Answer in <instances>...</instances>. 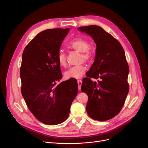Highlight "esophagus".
<instances>
[{
  "label": "esophagus",
  "instance_id": "obj_1",
  "mask_svg": "<svg viewBox=\"0 0 148 148\" xmlns=\"http://www.w3.org/2000/svg\"><path fill=\"white\" fill-rule=\"evenodd\" d=\"M77 83H78V90H81V87L82 85V81L79 79L77 81Z\"/></svg>",
  "mask_w": 148,
  "mask_h": 148
}]
</instances>
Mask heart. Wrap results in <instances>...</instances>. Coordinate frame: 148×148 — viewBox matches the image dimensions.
Segmentation results:
<instances>
[{
    "mask_svg": "<svg viewBox=\"0 0 148 148\" xmlns=\"http://www.w3.org/2000/svg\"><path fill=\"white\" fill-rule=\"evenodd\" d=\"M67 47L69 49L74 50L81 53V60L86 61H90L92 57V53L88 48V41L82 38H76L70 41L67 45ZM57 61L61 67H66L67 60L66 54L61 51L57 54ZM87 70V67L84 64L77 66H73L70 68L64 73V77L67 79L80 78Z\"/></svg>",
    "mask_w": 148,
    "mask_h": 148,
    "instance_id": "obj_1",
    "label": "heart"
}]
</instances>
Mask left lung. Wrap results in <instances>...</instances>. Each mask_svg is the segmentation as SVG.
<instances>
[{
  "instance_id": "left-lung-1",
  "label": "left lung",
  "mask_w": 148,
  "mask_h": 148,
  "mask_svg": "<svg viewBox=\"0 0 148 148\" xmlns=\"http://www.w3.org/2000/svg\"><path fill=\"white\" fill-rule=\"evenodd\" d=\"M78 29L90 35L96 44L95 61L82 79L81 91L88 97L86 110L93 119H112L122 110L129 92V66L119 42L95 25ZM91 77L99 79L97 82Z\"/></svg>"
}]
</instances>
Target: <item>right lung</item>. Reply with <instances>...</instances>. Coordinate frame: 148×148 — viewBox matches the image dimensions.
<instances>
[{
	"label": "right lung",
	"instance_id": "right-lung-1",
	"mask_svg": "<svg viewBox=\"0 0 148 148\" xmlns=\"http://www.w3.org/2000/svg\"><path fill=\"white\" fill-rule=\"evenodd\" d=\"M69 30V28H58L39 33L22 54L21 92L33 115L46 125L65 121L78 93L75 78L56 85L62 77L57 57Z\"/></svg>",
	"mask_w": 148,
	"mask_h": 148
}]
</instances>
